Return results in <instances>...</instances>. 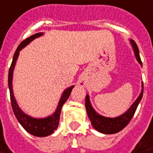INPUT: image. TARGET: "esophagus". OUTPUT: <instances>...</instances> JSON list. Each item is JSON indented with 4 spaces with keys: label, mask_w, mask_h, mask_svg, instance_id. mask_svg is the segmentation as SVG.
I'll use <instances>...</instances> for the list:
<instances>
[{
    "label": "esophagus",
    "mask_w": 153,
    "mask_h": 153,
    "mask_svg": "<svg viewBox=\"0 0 153 153\" xmlns=\"http://www.w3.org/2000/svg\"><path fill=\"white\" fill-rule=\"evenodd\" d=\"M81 85H82V86H85V83L82 82H81Z\"/></svg>",
    "instance_id": "34e87169"
}]
</instances>
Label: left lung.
<instances>
[{"label": "left lung", "mask_w": 153, "mask_h": 153, "mask_svg": "<svg viewBox=\"0 0 153 153\" xmlns=\"http://www.w3.org/2000/svg\"><path fill=\"white\" fill-rule=\"evenodd\" d=\"M132 47H133V51H134L135 56L137 57V60L138 61V62L143 65L141 58H140V55H139V50L138 47L137 46V44L133 40H130ZM143 90L141 91V93L139 95L137 99L135 101V102L131 106V107L128 109L127 111H126L124 114L122 116H119L115 118H108V117H105L98 113H97L95 110L92 108L91 105L90 103V100H89V97L87 95L86 97V109H87V115L88 117L90 119L92 127H94L97 131H100L104 134H113V133H117L118 131H122L125 127H127V125L130 123V121L132 118V117L134 116V113L137 106H138L140 101L143 98Z\"/></svg>", "instance_id": "obj_1"}]
</instances>
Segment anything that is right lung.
Segmentation results:
<instances>
[{
	"label": "right lung",
	"mask_w": 153,
	"mask_h": 153,
	"mask_svg": "<svg viewBox=\"0 0 153 153\" xmlns=\"http://www.w3.org/2000/svg\"><path fill=\"white\" fill-rule=\"evenodd\" d=\"M42 34V32L36 33L33 36H30V37L26 38V40H24L23 42H21L16 51H15L13 60H12V62H11L10 69H9V74H8V87H9V90H10V102H11L12 110L14 111L16 117L26 131H28L29 133L33 135V136L41 137L52 134L55 130H56V128L59 125L60 114H61V111L62 108L63 104L66 102V100L68 99L72 88L74 87V86H71V87H68L67 89L64 91L62 96L60 99L58 107L54 112V114H52V116H50L48 117L41 119L33 118V117H30V116L25 114L19 108L18 105L16 102V99H15L13 91H12V76H13V71H14L16 62V59L18 57L19 51L22 50L24 46H26L27 44H29L31 41H33L35 38H37L39 36H41Z\"/></svg>",
	"instance_id": "add662e5"
}]
</instances>
